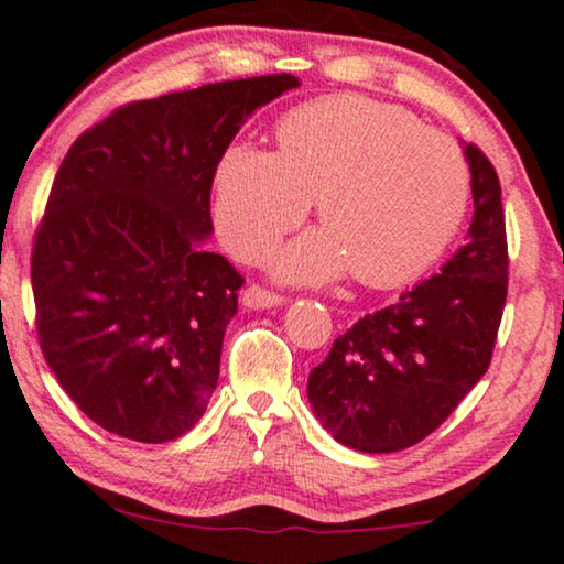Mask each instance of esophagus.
Returning a JSON list of instances; mask_svg holds the SVG:
<instances>
[{"mask_svg": "<svg viewBox=\"0 0 564 564\" xmlns=\"http://www.w3.org/2000/svg\"><path fill=\"white\" fill-rule=\"evenodd\" d=\"M283 296L273 291L260 289V285H248L242 293V306L248 308H273V306H283Z\"/></svg>", "mask_w": 564, "mask_h": 564, "instance_id": "34e87169", "label": "esophagus"}]
</instances>
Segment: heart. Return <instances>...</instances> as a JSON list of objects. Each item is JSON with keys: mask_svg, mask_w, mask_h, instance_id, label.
Segmentation results:
<instances>
[{"mask_svg": "<svg viewBox=\"0 0 564 564\" xmlns=\"http://www.w3.org/2000/svg\"><path fill=\"white\" fill-rule=\"evenodd\" d=\"M308 202L324 229L291 242L275 273L322 283L355 271L365 285L393 289L447 252L470 202V171L449 138L362 97L293 109L279 124V153L237 142L214 171V219L242 260L265 258Z\"/></svg>", "mask_w": 564, "mask_h": 564, "instance_id": "obj_1", "label": "heart"}]
</instances>
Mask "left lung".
Instances as JSON below:
<instances>
[{
	"instance_id": "1",
	"label": "left lung",
	"mask_w": 564,
	"mask_h": 564,
	"mask_svg": "<svg viewBox=\"0 0 564 564\" xmlns=\"http://www.w3.org/2000/svg\"><path fill=\"white\" fill-rule=\"evenodd\" d=\"M473 221L442 271L365 314L308 372L314 416L345 447L399 452L422 442L486 376L509 283L506 221L496 169L475 145Z\"/></svg>"
}]
</instances>
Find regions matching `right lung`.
<instances>
[{"label":"right lung","mask_w":564,"mask_h":564,"mask_svg":"<svg viewBox=\"0 0 564 564\" xmlns=\"http://www.w3.org/2000/svg\"><path fill=\"white\" fill-rule=\"evenodd\" d=\"M291 74L132 101L78 138L35 235L45 362L101 430L171 442L206 411L242 279L209 240L219 158Z\"/></svg>","instance_id":"1"}]
</instances>
